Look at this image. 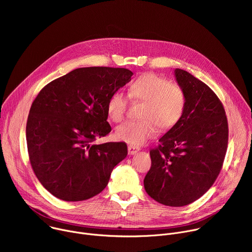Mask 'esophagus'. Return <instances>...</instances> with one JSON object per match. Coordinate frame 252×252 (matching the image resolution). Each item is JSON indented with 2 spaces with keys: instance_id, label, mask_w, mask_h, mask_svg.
<instances>
[{
  "instance_id": "esophagus-1",
  "label": "esophagus",
  "mask_w": 252,
  "mask_h": 252,
  "mask_svg": "<svg viewBox=\"0 0 252 252\" xmlns=\"http://www.w3.org/2000/svg\"><path fill=\"white\" fill-rule=\"evenodd\" d=\"M127 150H128V154H129L130 156H133V155H135V154H136V153L139 151V149H138V148H136V147H133V146H128Z\"/></svg>"
}]
</instances>
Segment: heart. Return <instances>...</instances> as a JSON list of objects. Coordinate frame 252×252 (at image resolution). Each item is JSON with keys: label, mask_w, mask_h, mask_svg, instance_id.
<instances>
[{"label": "heart", "mask_w": 252, "mask_h": 252, "mask_svg": "<svg viewBox=\"0 0 252 252\" xmlns=\"http://www.w3.org/2000/svg\"><path fill=\"white\" fill-rule=\"evenodd\" d=\"M130 97L145 101L140 122H126L117 130V137L131 146L139 147L158 129L167 131L182 120L187 103L184 90L170 84L168 80L156 74H147L139 77L129 86ZM128 104V97L123 92H115L107 101V114L115 123L124 120Z\"/></svg>", "instance_id": "1"}]
</instances>
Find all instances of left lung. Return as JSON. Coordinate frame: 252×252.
I'll return each instance as SVG.
<instances>
[{"mask_svg": "<svg viewBox=\"0 0 252 252\" xmlns=\"http://www.w3.org/2000/svg\"><path fill=\"white\" fill-rule=\"evenodd\" d=\"M174 77L187 96L178 124L150 152L147 193L167 206H185L202 196L220 172L228 142L223 105L212 90L182 68Z\"/></svg>", "mask_w": 252, "mask_h": 252, "instance_id": "8db88e82", "label": "left lung"}]
</instances>
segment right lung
<instances>
[{"mask_svg":"<svg viewBox=\"0 0 252 252\" xmlns=\"http://www.w3.org/2000/svg\"><path fill=\"white\" fill-rule=\"evenodd\" d=\"M132 75L123 67L76 68L47 85L33 100L26 127L30 161L54 196L81 201L98 194L127 156L126 142H92L111 132L107 101Z\"/></svg>","mask_w":252,"mask_h":252,"instance_id":"1","label":"right lung"}]
</instances>
